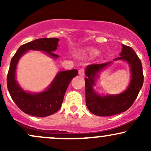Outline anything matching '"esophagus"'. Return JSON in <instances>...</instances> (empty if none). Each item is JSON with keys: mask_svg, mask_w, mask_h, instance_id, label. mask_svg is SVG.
Listing matches in <instances>:
<instances>
[{"mask_svg": "<svg viewBox=\"0 0 151 151\" xmlns=\"http://www.w3.org/2000/svg\"><path fill=\"white\" fill-rule=\"evenodd\" d=\"M79 74L80 76H82V77H84V75H85V70H84V69L81 68L80 70H79Z\"/></svg>", "mask_w": 151, "mask_h": 151, "instance_id": "1", "label": "esophagus"}]
</instances>
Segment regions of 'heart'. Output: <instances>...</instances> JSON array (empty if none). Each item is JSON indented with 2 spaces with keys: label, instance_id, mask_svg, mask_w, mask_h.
<instances>
[{
  "label": "heart",
  "instance_id": "heart-1",
  "mask_svg": "<svg viewBox=\"0 0 151 151\" xmlns=\"http://www.w3.org/2000/svg\"><path fill=\"white\" fill-rule=\"evenodd\" d=\"M89 52H90L91 54H96L98 52L96 50H89Z\"/></svg>",
  "mask_w": 151,
  "mask_h": 151
}]
</instances>
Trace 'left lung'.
<instances>
[{
	"label": "left lung",
	"mask_w": 151,
	"mask_h": 151,
	"mask_svg": "<svg viewBox=\"0 0 151 151\" xmlns=\"http://www.w3.org/2000/svg\"><path fill=\"white\" fill-rule=\"evenodd\" d=\"M120 57L114 60H126L131 70V80L128 89L118 95L101 96L93 89L97 73L112 62L92 64L87 66L85 74L86 105L90 112L99 116H110L126 111L136 99L143 84V67L139 58L131 47L123 45Z\"/></svg>",
	"instance_id": "8db88e82"
}]
</instances>
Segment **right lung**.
Instances as JSON below:
<instances>
[{"label": "right lung", "instance_id": "add662e5", "mask_svg": "<svg viewBox=\"0 0 151 151\" xmlns=\"http://www.w3.org/2000/svg\"><path fill=\"white\" fill-rule=\"evenodd\" d=\"M58 38H40L19 47L12 58L7 76V86L12 99L24 113L37 117H45L55 114L61 108L64 96L71 80L78 74L77 70L59 72L51 85L45 91L30 93L24 91L15 80L16 65L20 57L29 50L45 52L54 58L58 55L52 52L57 50Z\"/></svg>", "mask_w": 151, "mask_h": 151}]
</instances>
